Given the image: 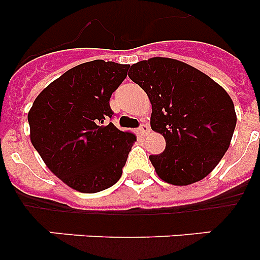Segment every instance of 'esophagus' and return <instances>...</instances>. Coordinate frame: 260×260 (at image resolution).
<instances>
[{
    "mask_svg": "<svg viewBox=\"0 0 260 260\" xmlns=\"http://www.w3.org/2000/svg\"><path fill=\"white\" fill-rule=\"evenodd\" d=\"M150 132V125L148 123H141L139 128H138V133L141 135H147Z\"/></svg>",
    "mask_w": 260,
    "mask_h": 260,
    "instance_id": "esophagus-1",
    "label": "esophagus"
}]
</instances>
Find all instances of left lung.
<instances>
[{"instance_id":"1","label":"left lung","mask_w":260,"mask_h":260,"mask_svg":"<svg viewBox=\"0 0 260 260\" xmlns=\"http://www.w3.org/2000/svg\"><path fill=\"white\" fill-rule=\"evenodd\" d=\"M128 78L146 91L151 128L165 138L164 152L150 156L157 176L180 186L203 180L233 137L237 117L231 96L198 69L172 58L137 62Z\"/></svg>"}]
</instances>
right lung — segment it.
Instances as JSON below:
<instances>
[{
  "label": "right lung",
  "mask_w": 260,
  "mask_h": 260,
  "mask_svg": "<svg viewBox=\"0 0 260 260\" xmlns=\"http://www.w3.org/2000/svg\"><path fill=\"white\" fill-rule=\"evenodd\" d=\"M130 66L86 62L70 69L35 99L31 142L47 167L71 189L98 192L121 178L135 135L112 122L109 100Z\"/></svg>",
  "instance_id": "add662e5"
}]
</instances>
